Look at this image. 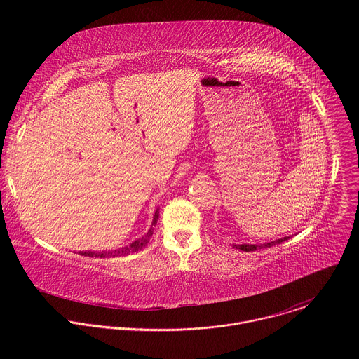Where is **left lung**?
Segmentation results:
<instances>
[{
    "label": "left lung",
    "instance_id": "obj_1",
    "mask_svg": "<svg viewBox=\"0 0 359 359\" xmlns=\"http://www.w3.org/2000/svg\"><path fill=\"white\" fill-rule=\"evenodd\" d=\"M288 238H290V236L283 237V238H278V240H274V241H270V243H263V244H233V247H236V248H238V250H241V251H255V250H259V248L273 247V245L280 244V243H283V241H285V240H288Z\"/></svg>",
    "mask_w": 359,
    "mask_h": 359
}]
</instances>
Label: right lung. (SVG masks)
Masks as SVG:
<instances>
[{
  "mask_svg": "<svg viewBox=\"0 0 359 359\" xmlns=\"http://www.w3.org/2000/svg\"><path fill=\"white\" fill-rule=\"evenodd\" d=\"M158 219H159V209H156L155 215H153V220H151V226L150 229L147 230V233L142 237H139L137 240L132 241L129 245L126 247H121V248H116V250H111V251H100V252H96V251H79L81 255H86V257H100V259H105V257H121V255H128L130 252H136V251H140L150 240L151 234H153V230H155L156 227V223H158Z\"/></svg>",
  "mask_w": 359,
  "mask_h": 359,
  "instance_id": "add662e5",
  "label": "right lung"
}]
</instances>
